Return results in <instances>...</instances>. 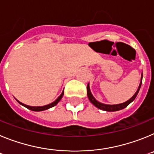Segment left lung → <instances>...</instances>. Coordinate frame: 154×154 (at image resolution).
I'll list each match as a JSON object with an SVG mask.
<instances>
[{"mask_svg": "<svg viewBox=\"0 0 154 154\" xmlns=\"http://www.w3.org/2000/svg\"><path fill=\"white\" fill-rule=\"evenodd\" d=\"M142 79H143V73H142V75H141L140 83V85H139L138 87V89H137V91L136 92V93L134 94V95H133V96H132L129 100H127V101L125 102V103H120V104H116V105H107V104H103V103H99V102H98L97 100L94 98V96H92V94L91 93L89 84H88V85H87V96H88L89 101H90L91 103L95 106L97 107L98 109H99L108 111V112H114V111L121 110V109H123L126 108L128 105L130 104V103H131L135 99V98L137 97V94H138L139 91H140V89L141 84H142Z\"/></svg>", "mask_w": 154, "mask_h": 154, "instance_id": "1", "label": "left lung"}]
</instances>
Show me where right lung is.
<instances>
[{
	"mask_svg": "<svg viewBox=\"0 0 154 154\" xmlns=\"http://www.w3.org/2000/svg\"><path fill=\"white\" fill-rule=\"evenodd\" d=\"M64 95V91L62 92V94H61L60 96H58V98H57V99L55 100V101H54L53 103H50V104H48L46 105V106H28V105H25L24 104V103H21V102H19L18 100H17V102H18V103H20L21 105H22L23 106L26 107V108H28V109L30 110H32V111H36V112H39V111H43V110H46V109H48L51 108V107L55 106V105L58 104V103L61 100V99L62 98V96H63Z\"/></svg>",
	"mask_w": 154,
	"mask_h": 154,
	"instance_id": "1",
	"label": "right lung"
}]
</instances>
